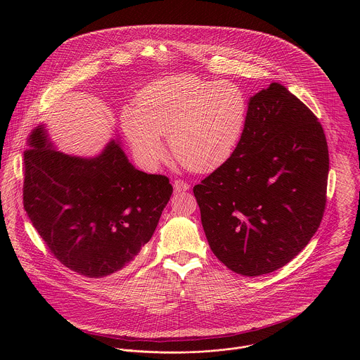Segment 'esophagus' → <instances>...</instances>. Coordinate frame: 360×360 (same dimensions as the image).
<instances>
[{
  "mask_svg": "<svg viewBox=\"0 0 360 360\" xmlns=\"http://www.w3.org/2000/svg\"><path fill=\"white\" fill-rule=\"evenodd\" d=\"M173 188H174V193H184V191H187L190 188V186L186 181H183V180H176L173 183Z\"/></svg>",
  "mask_w": 360,
  "mask_h": 360,
  "instance_id": "34e87169",
  "label": "esophagus"
}]
</instances>
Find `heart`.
Instances as JSON below:
<instances>
[{
	"mask_svg": "<svg viewBox=\"0 0 360 360\" xmlns=\"http://www.w3.org/2000/svg\"><path fill=\"white\" fill-rule=\"evenodd\" d=\"M248 120V100L234 83L177 75L155 80L124 109L122 129L137 159L155 169L169 137L173 156L187 169L209 173L238 147Z\"/></svg>",
	"mask_w": 360,
	"mask_h": 360,
	"instance_id": "heart-1",
	"label": "heart"
}]
</instances>
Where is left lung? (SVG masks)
I'll return each mask as SVG.
<instances>
[{
	"instance_id": "1",
	"label": "left lung",
	"mask_w": 360,
	"mask_h": 360,
	"mask_svg": "<svg viewBox=\"0 0 360 360\" xmlns=\"http://www.w3.org/2000/svg\"><path fill=\"white\" fill-rule=\"evenodd\" d=\"M327 176L317 117L283 84L262 89L234 154L194 187L212 252L248 277L283 267L320 226Z\"/></svg>"
}]
</instances>
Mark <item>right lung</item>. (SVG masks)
I'll return each instance as SVG.
<instances>
[{
    "instance_id": "add662e5",
    "label": "right lung",
    "mask_w": 360,
    "mask_h": 360,
    "mask_svg": "<svg viewBox=\"0 0 360 360\" xmlns=\"http://www.w3.org/2000/svg\"><path fill=\"white\" fill-rule=\"evenodd\" d=\"M27 147L23 205L53 257L91 278L133 266L170 200L169 179L137 170L117 137L94 156L65 154L40 123Z\"/></svg>"
}]
</instances>
